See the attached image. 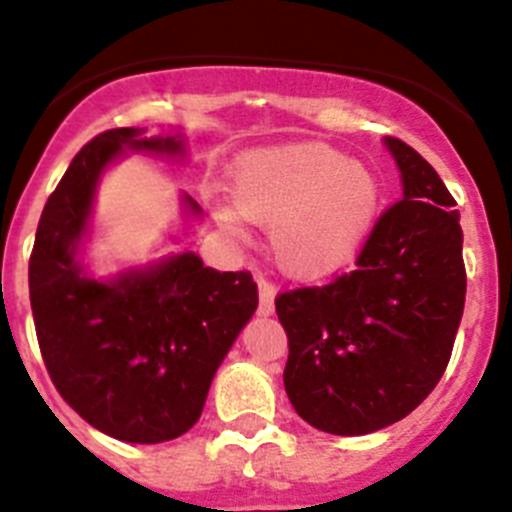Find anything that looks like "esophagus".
<instances>
[{
    "mask_svg": "<svg viewBox=\"0 0 512 512\" xmlns=\"http://www.w3.org/2000/svg\"><path fill=\"white\" fill-rule=\"evenodd\" d=\"M274 297H277L274 284L266 282V279H259V315H264V318L274 315Z\"/></svg>",
    "mask_w": 512,
    "mask_h": 512,
    "instance_id": "esophagus-1",
    "label": "esophagus"
}]
</instances>
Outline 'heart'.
<instances>
[{
  "label": "heart",
  "mask_w": 512,
  "mask_h": 512,
  "mask_svg": "<svg viewBox=\"0 0 512 512\" xmlns=\"http://www.w3.org/2000/svg\"><path fill=\"white\" fill-rule=\"evenodd\" d=\"M233 205L217 225L243 235V217L269 225L279 269L302 282L328 279L356 261L377 223L382 187L374 169L325 143H287L243 153L230 171Z\"/></svg>",
  "instance_id": "b5f03b06"
}]
</instances>
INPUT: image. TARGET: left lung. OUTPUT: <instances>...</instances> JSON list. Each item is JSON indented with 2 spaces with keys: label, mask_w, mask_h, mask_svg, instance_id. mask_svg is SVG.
<instances>
[{
  "label": "left lung",
  "mask_w": 512,
  "mask_h": 512,
  "mask_svg": "<svg viewBox=\"0 0 512 512\" xmlns=\"http://www.w3.org/2000/svg\"><path fill=\"white\" fill-rule=\"evenodd\" d=\"M402 179L356 271L277 297L289 338L284 390L305 423L366 436L413 413L451 359L467 274L459 210L418 151L382 138Z\"/></svg>",
  "instance_id": "left-lung-1"
}]
</instances>
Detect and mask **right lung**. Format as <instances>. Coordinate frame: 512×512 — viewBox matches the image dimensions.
<instances>
[{"label": "right lung", "instance_id": "add662e5", "mask_svg": "<svg viewBox=\"0 0 512 512\" xmlns=\"http://www.w3.org/2000/svg\"><path fill=\"white\" fill-rule=\"evenodd\" d=\"M128 153L184 161L179 128L148 135L117 128L81 148L48 197L30 256V305L45 369L71 408L97 431L161 443L200 420L217 366L259 305L248 271H215L194 251L97 277L84 261L94 202ZM187 223L200 205L182 194ZM179 241V238H174Z\"/></svg>", "mask_w": 512, "mask_h": 512}]
</instances>
